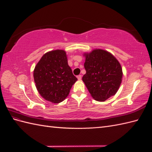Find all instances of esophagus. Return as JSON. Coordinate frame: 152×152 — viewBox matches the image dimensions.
Here are the masks:
<instances>
[{
    "label": "esophagus",
    "instance_id": "1",
    "mask_svg": "<svg viewBox=\"0 0 152 152\" xmlns=\"http://www.w3.org/2000/svg\"><path fill=\"white\" fill-rule=\"evenodd\" d=\"M77 79H78L79 80H80V79H81V78H82V75H79L77 76Z\"/></svg>",
    "mask_w": 152,
    "mask_h": 152
}]
</instances>
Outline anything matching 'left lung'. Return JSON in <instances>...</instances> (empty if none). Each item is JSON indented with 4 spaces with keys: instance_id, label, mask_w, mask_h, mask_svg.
I'll return each instance as SVG.
<instances>
[{
    "instance_id": "1",
    "label": "left lung",
    "mask_w": 152,
    "mask_h": 152,
    "mask_svg": "<svg viewBox=\"0 0 152 152\" xmlns=\"http://www.w3.org/2000/svg\"><path fill=\"white\" fill-rule=\"evenodd\" d=\"M85 56L86 73L83 82L94 99L104 102L118 90L123 75L122 67L115 57L102 49H95Z\"/></svg>"
}]
</instances>
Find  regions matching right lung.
Wrapping results in <instances>:
<instances>
[{
    "mask_svg": "<svg viewBox=\"0 0 152 152\" xmlns=\"http://www.w3.org/2000/svg\"><path fill=\"white\" fill-rule=\"evenodd\" d=\"M34 79L40 95L54 103L64 100L77 80L63 50L45 53L35 67Z\"/></svg>",
    "mask_w": 152,
    "mask_h": 152,
    "instance_id": "obj_1",
    "label": "right lung"
}]
</instances>
